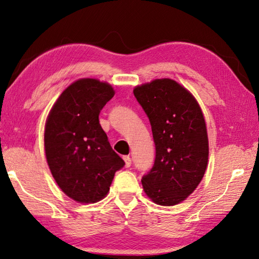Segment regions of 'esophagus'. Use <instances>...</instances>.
<instances>
[{
	"mask_svg": "<svg viewBox=\"0 0 259 259\" xmlns=\"http://www.w3.org/2000/svg\"><path fill=\"white\" fill-rule=\"evenodd\" d=\"M123 160L125 162V166L126 168H129V166L131 165V157L129 155H124L123 156Z\"/></svg>",
	"mask_w": 259,
	"mask_h": 259,
	"instance_id": "esophagus-1",
	"label": "esophagus"
}]
</instances>
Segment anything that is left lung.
<instances>
[{
    "mask_svg": "<svg viewBox=\"0 0 259 259\" xmlns=\"http://www.w3.org/2000/svg\"><path fill=\"white\" fill-rule=\"evenodd\" d=\"M134 95L150 120L155 161L142 178L153 202L175 205L193 193L208 164L205 121L190 91L170 78L138 85Z\"/></svg>",
    "mask_w": 259,
    "mask_h": 259,
    "instance_id": "left-lung-1",
    "label": "left lung"
}]
</instances>
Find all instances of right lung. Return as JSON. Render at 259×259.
Instances as JSON below:
<instances>
[{
    "label": "right lung",
    "mask_w": 259,
    "mask_h": 259,
    "mask_svg": "<svg viewBox=\"0 0 259 259\" xmlns=\"http://www.w3.org/2000/svg\"><path fill=\"white\" fill-rule=\"evenodd\" d=\"M113 96L108 83L81 78L64 90L48 116V165L61 191L77 202L104 199L114 175L125 164L99 123V113Z\"/></svg>",
    "instance_id": "1"
}]
</instances>
